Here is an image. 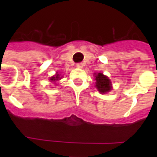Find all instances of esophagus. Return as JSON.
I'll list each match as a JSON object with an SVG mask.
<instances>
[{
	"instance_id": "34e87169",
	"label": "esophagus",
	"mask_w": 157,
	"mask_h": 157,
	"mask_svg": "<svg viewBox=\"0 0 157 157\" xmlns=\"http://www.w3.org/2000/svg\"><path fill=\"white\" fill-rule=\"evenodd\" d=\"M76 67H78V68H81V67H83V63H78L76 64Z\"/></svg>"
}]
</instances>
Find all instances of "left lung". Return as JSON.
I'll return each instance as SVG.
<instances>
[{"label":"left lung","mask_w":157,"mask_h":157,"mask_svg":"<svg viewBox=\"0 0 157 157\" xmlns=\"http://www.w3.org/2000/svg\"><path fill=\"white\" fill-rule=\"evenodd\" d=\"M95 76L96 88L98 89L101 94H105L111 90V81L107 76H104L103 73H98Z\"/></svg>","instance_id":"1"}]
</instances>
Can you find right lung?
I'll return each mask as SVG.
<instances>
[{
  "instance_id": "obj_1",
  "label": "right lung",
  "mask_w": 157,
  "mask_h": 157,
  "mask_svg": "<svg viewBox=\"0 0 157 157\" xmlns=\"http://www.w3.org/2000/svg\"><path fill=\"white\" fill-rule=\"evenodd\" d=\"M59 79H60V77H59V74H56L55 76H52V77L50 78V81H58Z\"/></svg>"
}]
</instances>
